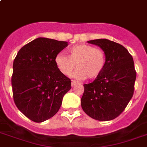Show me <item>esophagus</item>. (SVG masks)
I'll use <instances>...</instances> for the list:
<instances>
[{
  "label": "esophagus",
  "mask_w": 147,
  "mask_h": 147,
  "mask_svg": "<svg viewBox=\"0 0 147 147\" xmlns=\"http://www.w3.org/2000/svg\"><path fill=\"white\" fill-rule=\"evenodd\" d=\"M78 83V82L76 81V80H72V81H71V86H75Z\"/></svg>",
  "instance_id": "esophagus-1"
}]
</instances>
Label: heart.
Listing matches in <instances>:
<instances>
[{
    "mask_svg": "<svg viewBox=\"0 0 147 147\" xmlns=\"http://www.w3.org/2000/svg\"><path fill=\"white\" fill-rule=\"evenodd\" d=\"M55 64L65 76H69L76 69L74 77L84 79L97 78L102 72L106 65V54L102 49L82 44L71 47L69 56L59 54L55 57Z\"/></svg>",
    "mask_w": 147,
    "mask_h": 147,
    "instance_id": "heart-1",
    "label": "heart"
}]
</instances>
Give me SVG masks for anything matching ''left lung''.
Segmentation results:
<instances>
[{
    "instance_id": "8db88e82",
    "label": "left lung",
    "mask_w": 147,
    "mask_h": 147,
    "mask_svg": "<svg viewBox=\"0 0 147 147\" xmlns=\"http://www.w3.org/2000/svg\"><path fill=\"white\" fill-rule=\"evenodd\" d=\"M88 42L105 51L106 65L100 76L84 85L82 108L94 119L112 120L123 113L133 96L136 78L133 59L125 47L108 39Z\"/></svg>"
}]
</instances>
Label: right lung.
Wrapping results in <instances>:
<instances>
[{
	"mask_svg": "<svg viewBox=\"0 0 147 147\" xmlns=\"http://www.w3.org/2000/svg\"><path fill=\"white\" fill-rule=\"evenodd\" d=\"M67 41L38 38L21 48L13 63L11 85L14 103L24 116L41 123L55 115L71 79L61 72L55 57Z\"/></svg>",
	"mask_w": 147,
	"mask_h": 147,
	"instance_id": "right-lung-1",
	"label": "right lung"
}]
</instances>
